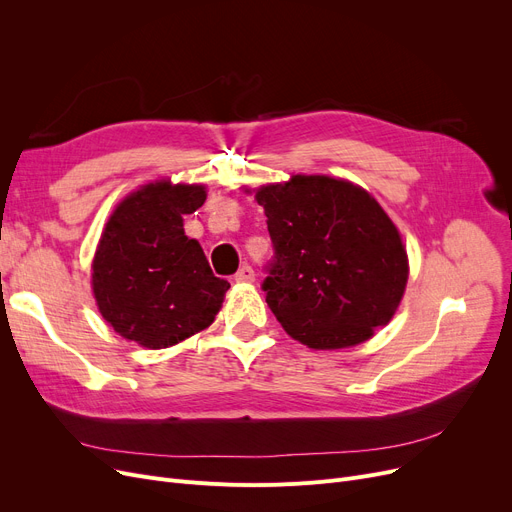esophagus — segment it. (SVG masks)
<instances>
[{"mask_svg": "<svg viewBox=\"0 0 512 512\" xmlns=\"http://www.w3.org/2000/svg\"><path fill=\"white\" fill-rule=\"evenodd\" d=\"M234 280L236 282H253L255 280V272H253V267L251 265H242L240 270L234 274Z\"/></svg>", "mask_w": 512, "mask_h": 512, "instance_id": "esophagus-1", "label": "esophagus"}]
</instances>
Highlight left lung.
Instances as JSON below:
<instances>
[{
    "mask_svg": "<svg viewBox=\"0 0 512 512\" xmlns=\"http://www.w3.org/2000/svg\"><path fill=\"white\" fill-rule=\"evenodd\" d=\"M255 199L274 245L261 284L265 303L294 340L342 348L388 324L409 261L378 201L328 176H292L259 188Z\"/></svg>",
    "mask_w": 512,
    "mask_h": 512,
    "instance_id": "left-lung-1",
    "label": "left lung"
}]
</instances>
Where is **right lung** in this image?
<instances>
[{
    "instance_id": "add662e5",
    "label": "right lung",
    "mask_w": 512,
    "mask_h": 512,
    "mask_svg": "<svg viewBox=\"0 0 512 512\" xmlns=\"http://www.w3.org/2000/svg\"><path fill=\"white\" fill-rule=\"evenodd\" d=\"M205 201L203 186L155 182L126 197L93 259V292L105 321L126 340L166 348L207 328L230 284L215 278L182 215Z\"/></svg>"
}]
</instances>
